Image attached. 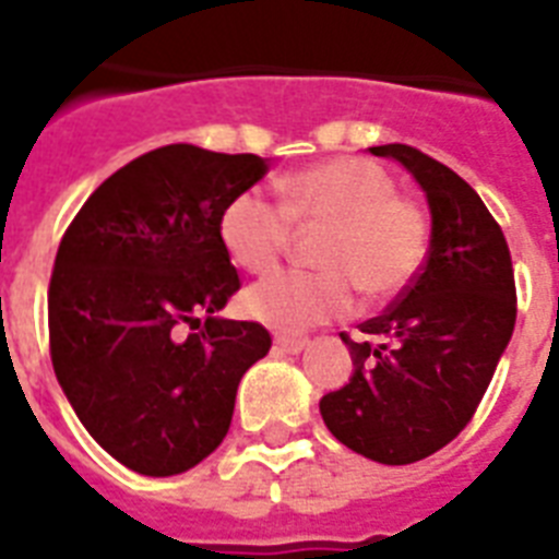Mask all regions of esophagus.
<instances>
[{"instance_id": "1", "label": "esophagus", "mask_w": 559, "mask_h": 559, "mask_svg": "<svg viewBox=\"0 0 559 559\" xmlns=\"http://www.w3.org/2000/svg\"><path fill=\"white\" fill-rule=\"evenodd\" d=\"M310 342L301 340V336H275V348L287 350V354H301Z\"/></svg>"}]
</instances>
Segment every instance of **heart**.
I'll use <instances>...</instances> for the list:
<instances>
[{
  "instance_id": "heart-1",
  "label": "heart",
  "mask_w": 559,
  "mask_h": 559,
  "mask_svg": "<svg viewBox=\"0 0 559 559\" xmlns=\"http://www.w3.org/2000/svg\"><path fill=\"white\" fill-rule=\"evenodd\" d=\"M298 228H328L322 272H275L246 289L243 310L275 331H305L348 316L357 289L371 301L400 296L424 272L432 223L397 179L371 159L340 156L284 179V202L246 188L219 214V243L246 272H266L287 254Z\"/></svg>"
}]
</instances>
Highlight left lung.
Returning <instances> with one entry per match:
<instances>
[{
  "instance_id": "8db88e82",
  "label": "left lung",
  "mask_w": 559,
  "mask_h": 559,
  "mask_svg": "<svg viewBox=\"0 0 559 559\" xmlns=\"http://www.w3.org/2000/svg\"><path fill=\"white\" fill-rule=\"evenodd\" d=\"M424 188L432 246L394 305L340 333L354 373L319 403L336 441L380 464H415L469 424L516 324V284L502 228L464 179L408 144L371 147Z\"/></svg>"
}]
</instances>
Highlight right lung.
<instances>
[{
    "label": "right lung",
    "mask_w": 559,
    "mask_h": 559,
    "mask_svg": "<svg viewBox=\"0 0 559 559\" xmlns=\"http://www.w3.org/2000/svg\"><path fill=\"white\" fill-rule=\"evenodd\" d=\"M270 170L254 153L168 144L95 188L48 284V348L86 432L142 476H177L226 438L235 394L270 354L258 322L219 319L240 289L219 214Z\"/></svg>",
    "instance_id": "add662e5"
}]
</instances>
